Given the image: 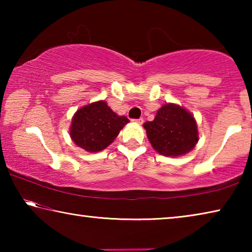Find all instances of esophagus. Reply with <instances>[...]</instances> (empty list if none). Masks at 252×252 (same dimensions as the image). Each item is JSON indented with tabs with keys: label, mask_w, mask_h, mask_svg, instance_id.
<instances>
[{
	"label": "esophagus",
	"mask_w": 252,
	"mask_h": 252,
	"mask_svg": "<svg viewBox=\"0 0 252 252\" xmlns=\"http://www.w3.org/2000/svg\"><path fill=\"white\" fill-rule=\"evenodd\" d=\"M133 122L138 123V125H142V123H143V119H142V118H139V119H133Z\"/></svg>",
	"instance_id": "1"
}]
</instances>
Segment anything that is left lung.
Listing matches in <instances>:
<instances>
[{"instance_id":"1","label":"left lung","mask_w":252,"mask_h":252,"mask_svg":"<svg viewBox=\"0 0 252 252\" xmlns=\"http://www.w3.org/2000/svg\"><path fill=\"white\" fill-rule=\"evenodd\" d=\"M143 126L155 150L165 157L186 155L199 140L193 116L177 104H164Z\"/></svg>"}]
</instances>
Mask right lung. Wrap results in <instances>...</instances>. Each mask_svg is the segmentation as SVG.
<instances>
[{
  "instance_id": "right-lung-1",
  "label": "right lung",
  "mask_w": 252,
  "mask_h": 252,
  "mask_svg": "<svg viewBox=\"0 0 252 252\" xmlns=\"http://www.w3.org/2000/svg\"><path fill=\"white\" fill-rule=\"evenodd\" d=\"M127 122L129 119L119 117L106 102L97 101L76 111L72 119L71 138L84 150L99 152L113 142Z\"/></svg>"
}]
</instances>
